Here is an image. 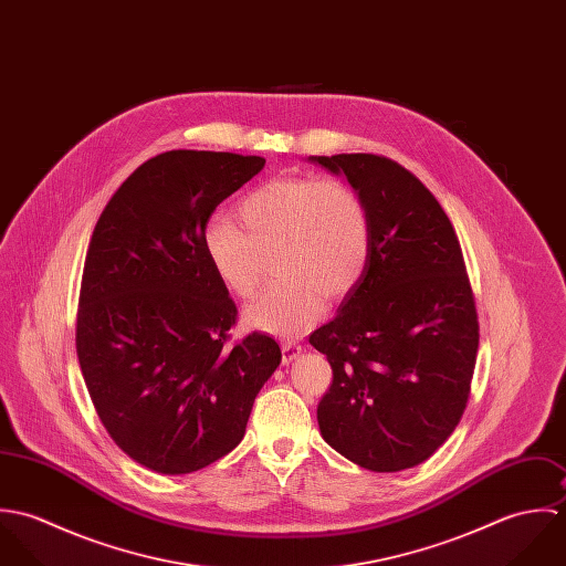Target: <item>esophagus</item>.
<instances>
[{"instance_id":"esophagus-1","label":"esophagus","mask_w":566,"mask_h":566,"mask_svg":"<svg viewBox=\"0 0 566 566\" xmlns=\"http://www.w3.org/2000/svg\"><path fill=\"white\" fill-rule=\"evenodd\" d=\"M281 350H283V364H292V361L303 353V346L296 344V342L283 339V342H281Z\"/></svg>"}]
</instances>
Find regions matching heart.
<instances>
[{"instance_id": "obj_1", "label": "heart", "mask_w": 566, "mask_h": 566, "mask_svg": "<svg viewBox=\"0 0 566 566\" xmlns=\"http://www.w3.org/2000/svg\"><path fill=\"white\" fill-rule=\"evenodd\" d=\"M238 220L209 218L202 248L218 281L243 301L259 292L272 254L276 281L243 312L252 328L303 333L323 314L324 298H344L368 265L370 216L342 180H270L243 198Z\"/></svg>"}]
</instances>
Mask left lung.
Listing matches in <instances>:
<instances>
[{
  "instance_id": "1",
  "label": "left lung",
  "mask_w": 566,
  "mask_h": 566,
  "mask_svg": "<svg viewBox=\"0 0 566 566\" xmlns=\"http://www.w3.org/2000/svg\"><path fill=\"white\" fill-rule=\"evenodd\" d=\"M310 161L346 176L373 233L359 283L310 335L333 370L321 433L357 467L397 473L431 458L467 409L480 323L462 248L403 165L361 153Z\"/></svg>"
}]
</instances>
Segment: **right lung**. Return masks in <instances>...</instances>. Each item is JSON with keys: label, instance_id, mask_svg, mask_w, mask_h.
Segmentation results:
<instances>
[{"label": "right lung", "instance_id": "1", "mask_svg": "<svg viewBox=\"0 0 566 566\" xmlns=\"http://www.w3.org/2000/svg\"><path fill=\"white\" fill-rule=\"evenodd\" d=\"M263 165L233 153H163L122 182L88 242L76 323L82 377L115 444L163 475L231 453L281 364L270 335L229 344L238 307L202 248L216 207Z\"/></svg>", "mask_w": 566, "mask_h": 566}]
</instances>
